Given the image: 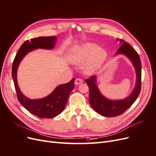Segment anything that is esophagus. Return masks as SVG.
<instances>
[{
	"label": "esophagus",
	"mask_w": 156,
	"mask_h": 156,
	"mask_svg": "<svg viewBox=\"0 0 156 156\" xmlns=\"http://www.w3.org/2000/svg\"><path fill=\"white\" fill-rule=\"evenodd\" d=\"M82 83H83V79H80V78H77L75 81V84H76V85H78V84H81Z\"/></svg>",
	"instance_id": "1"
}]
</instances>
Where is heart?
<instances>
[{"label":"heart","mask_w":156,"mask_h":156,"mask_svg":"<svg viewBox=\"0 0 156 156\" xmlns=\"http://www.w3.org/2000/svg\"><path fill=\"white\" fill-rule=\"evenodd\" d=\"M107 51L93 43H87L74 50L70 55L71 61L75 64L84 62L86 73H92L100 68L107 58Z\"/></svg>","instance_id":"obj_1"}]
</instances>
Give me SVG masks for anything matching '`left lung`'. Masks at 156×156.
<instances>
[{
	"mask_svg": "<svg viewBox=\"0 0 156 156\" xmlns=\"http://www.w3.org/2000/svg\"><path fill=\"white\" fill-rule=\"evenodd\" d=\"M122 45L117 51L116 55L124 54L128 57L133 63L136 74V84L134 90L130 95L123 100H109L100 92L96 85V77L92 75L87 79L90 92L89 102L94 110L103 116L114 117L122 115L132 105L138 98L141 89V62L136 52L127 42L122 39H118Z\"/></svg>",
	"mask_w": 156,
	"mask_h": 156,
	"instance_id": "obj_1",
	"label": "left lung"
}]
</instances>
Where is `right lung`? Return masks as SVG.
I'll return each mask as SVG.
<instances>
[{
	"label": "right lung",
	"mask_w": 156,
	"mask_h": 156,
	"mask_svg": "<svg viewBox=\"0 0 156 156\" xmlns=\"http://www.w3.org/2000/svg\"><path fill=\"white\" fill-rule=\"evenodd\" d=\"M56 37L55 36H41L27 40L19 49L13 60L12 75L17 92L18 101L32 114L45 119H51L58 115L64 109L70 92L74 88L75 79L66 83L60 84L49 96L39 100H30L25 97L19 88L17 81V71L23 57L29 52L36 49H53Z\"/></svg>",
	"instance_id": "right-lung-1"
}]
</instances>
